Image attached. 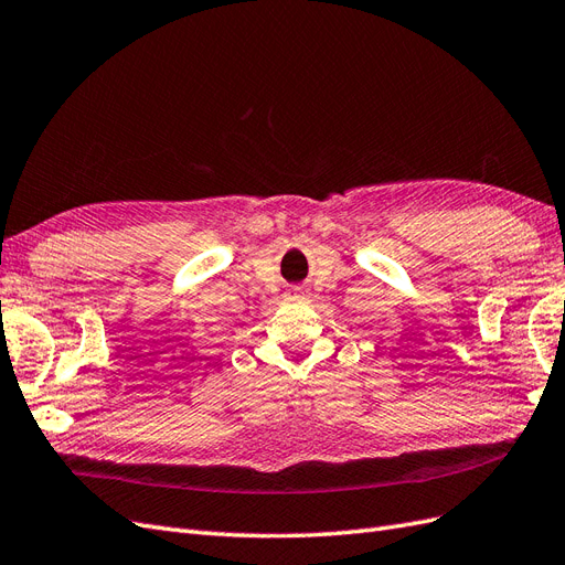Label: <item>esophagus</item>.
Segmentation results:
<instances>
[{
  "label": "esophagus",
  "instance_id": "obj_1",
  "mask_svg": "<svg viewBox=\"0 0 565 565\" xmlns=\"http://www.w3.org/2000/svg\"><path fill=\"white\" fill-rule=\"evenodd\" d=\"M306 297V289L301 287V285H295V287H289L287 292H285V299L287 301H301Z\"/></svg>",
  "mask_w": 565,
  "mask_h": 565
}]
</instances>
